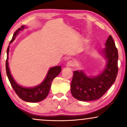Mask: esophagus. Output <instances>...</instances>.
Masks as SVG:
<instances>
[{
	"label": "esophagus",
	"instance_id": "obj_1",
	"mask_svg": "<svg viewBox=\"0 0 127 127\" xmlns=\"http://www.w3.org/2000/svg\"><path fill=\"white\" fill-rule=\"evenodd\" d=\"M66 65L67 66H69V67L74 66H75V62H74L73 61H72V60L69 61L67 62Z\"/></svg>",
	"mask_w": 127,
	"mask_h": 127
}]
</instances>
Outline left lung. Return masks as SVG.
Here are the masks:
<instances>
[{
    "label": "left lung",
    "instance_id": "1",
    "mask_svg": "<svg viewBox=\"0 0 127 127\" xmlns=\"http://www.w3.org/2000/svg\"><path fill=\"white\" fill-rule=\"evenodd\" d=\"M107 62L105 70L96 77H87L83 72L74 71L70 84L74 98L82 101H91L101 98L113 84L117 77L118 51L112 36L110 35L103 50Z\"/></svg>",
    "mask_w": 127,
    "mask_h": 127
}]
</instances>
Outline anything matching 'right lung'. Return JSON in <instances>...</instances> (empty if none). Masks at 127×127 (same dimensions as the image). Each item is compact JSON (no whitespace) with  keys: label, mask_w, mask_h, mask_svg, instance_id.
<instances>
[{"label":"right lung","mask_w":127,"mask_h":127,"mask_svg":"<svg viewBox=\"0 0 127 127\" xmlns=\"http://www.w3.org/2000/svg\"><path fill=\"white\" fill-rule=\"evenodd\" d=\"M24 28V26L22 25L21 28L17 29L13 34V38L10 41V43H12L14 40L15 36L18 33L19 31H21ZM9 52V46L7 50V60L6 61V70L8 79L11 84L12 87L14 90L17 95L21 99L26 102H38L44 99L47 96L49 93L51 83L54 79L59 74L61 71V67L60 66L51 67L48 71L46 78L41 83L39 86L33 88H25L19 86L14 81L13 78L10 74V72L8 67V55Z\"/></svg>","instance_id":"right-lung-1"}]
</instances>
